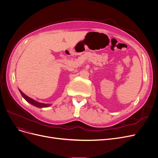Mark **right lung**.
<instances>
[{
    "label": "right lung",
    "mask_w": 158,
    "mask_h": 158,
    "mask_svg": "<svg viewBox=\"0 0 158 158\" xmlns=\"http://www.w3.org/2000/svg\"><path fill=\"white\" fill-rule=\"evenodd\" d=\"M20 93L21 94L22 96L23 97V98L27 101L29 103L31 104L32 105L35 106H37L38 108H44V107H48L50 106L51 105L50 104H44V103H41V102H37L36 101H35L34 99L29 98L28 96H27L26 95H25L21 90H20Z\"/></svg>",
    "instance_id": "1"
}]
</instances>
